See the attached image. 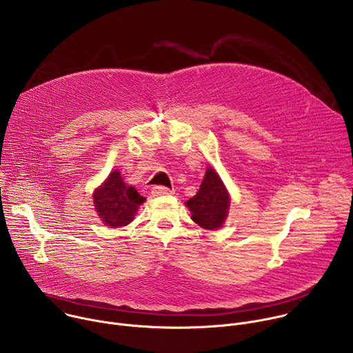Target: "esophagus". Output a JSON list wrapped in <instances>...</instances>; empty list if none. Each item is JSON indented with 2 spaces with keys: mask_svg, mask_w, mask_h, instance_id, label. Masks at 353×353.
<instances>
[{
  "mask_svg": "<svg viewBox=\"0 0 353 353\" xmlns=\"http://www.w3.org/2000/svg\"><path fill=\"white\" fill-rule=\"evenodd\" d=\"M174 190H172V188H168V187H165V185H155L154 188H152V194L154 195H165V194H172Z\"/></svg>",
  "mask_w": 353,
  "mask_h": 353,
  "instance_id": "1",
  "label": "esophagus"
}]
</instances>
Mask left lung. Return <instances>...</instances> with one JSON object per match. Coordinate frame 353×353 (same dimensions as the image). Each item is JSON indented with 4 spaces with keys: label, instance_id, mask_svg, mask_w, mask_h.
Masks as SVG:
<instances>
[{
    "label": "left lung",
    "instance_id": "1",
    "mask_svg": "<svg viewBox=\"0 0 353 353\" xmlns=\"http://www.w3.org/2000/svg\"><path fill=\"white\" fill-rule=\"evenodd\" d=\"M229 201V194L222 180L214 169L208 168L198 192L185 204L191 211V219L195 223L204 229L215 230L225 222Z\"/></svg>",
    "mask_w": 353,
    "mask_h": 353
}]
</instances>
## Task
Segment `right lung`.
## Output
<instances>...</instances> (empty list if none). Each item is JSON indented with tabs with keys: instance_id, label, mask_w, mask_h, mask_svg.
Returning <instances> with one entry per match:
<instances>
[{
	"instance_id": "add662e5",
	"label": "right lung",
	"mask_w": 353,
	"mask_h": 353,
	"mask_svg": "<svg viewBox=\"0 0 353 353\" xmlns=\"http://www.w3.org/2000/svg\"><path fill=\"white\" fill-rule=\"evenodd\" d=\"M143 201L145 198L134 187L125 185L119 170L112 172L105 184L93 195L99 216L110 228L128 225Z\"/></svg>"
}]
</instances>
